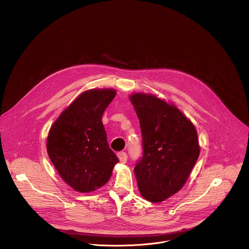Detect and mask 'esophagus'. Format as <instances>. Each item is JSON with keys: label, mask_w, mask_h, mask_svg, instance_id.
Returning <instances> with one entry per match:
<instances>
[{"label": "esophagus", "mask_w": 249, "mask_h": 249, "mask_svg": "<svg viewBox=\"0 0 249 249\" xmlns=\"http://www.w3.org/2000/svg\"><path fill=\"white\" fill-rule=\"evenodd\" d=\"M118 157L120 159V162L123 163V164H125L126 161H127V153L124 152V151H120L118 152Z\"/></svg>", "instance_id": "obj_1"}]
</instances>
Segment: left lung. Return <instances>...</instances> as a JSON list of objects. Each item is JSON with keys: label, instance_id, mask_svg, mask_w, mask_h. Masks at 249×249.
<instances>
[{"label": "left lung", "instance_id": "8db88e82", "mask_svg": "<svg viewBox=\"0 0 249 249\" xmlns=\"http://www.w3.org/2000/svg\"><path fill=\"white\" fill-rule=\"evenodd\" d=\"M130 101L137 113L142 133V156L134 174L142 197L160 202L178 193L199 156L194 124L175 106L145 94Z\"/></svg>", "mask_w": 249, "mask_h": 249}]
</instances>
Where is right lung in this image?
Returning <instances> with one entry per match:
<instances>
[{
  "instance_id": "right-lung-1",
  "label": "right lung",
  "mask_w": 249,
  "mask_h": 249,
  "mask_svg": "<svg viewBox=\"0 0 249 249\" xmlns=\"http://www.w3.org/2000/svg\"><path fill=\"white\" fill-rule=\"evenodd\" d=\"M116 92L93 89L82 93L51 127L50 159L62 179L80 193L104 186L119 162L109 147L102 118Z\"/></svg>"
}]
</instances>
